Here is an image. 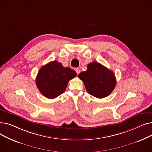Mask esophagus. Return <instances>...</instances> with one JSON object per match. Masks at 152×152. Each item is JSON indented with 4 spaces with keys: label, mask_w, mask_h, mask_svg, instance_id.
I'll return each mask as SVG.
<instances>
[{
    "label": "esophagus",
    "mask_w": 152,
    "mask_h": 152,
    "mask_svg": "<svg viewBox=\"0 0 152 152\" xmlns=\"http://www.w3.org/2000/svg\"><path fill=\"white\" fill-rule=\"evenodd\" d=\"M75 71H76V73H77V75H79V73H80V69H79V68H75Z\"/></svg>",
    "instance_id": "esophagus-1"
}]
</instances>
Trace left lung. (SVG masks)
Listing matches in <instances>:
<instances>
[{
  "label": "left lung",
  "mask_w": 152,
  "mask_h": 152,
  "mask_svg": "<svg viewBox=\"0 0 152 152\" xmlns=\"http://www.w3.org/2000/svg\"><path fill=\"white\" fill-rule=\"evenodd\" d=\"M78 77L83 81L87 92L99 99L108 96L116 84L113 72L97 61L88 64L87 70L79 73Z\"/></svg>",
  "instance_id": "left-lung-1"
}]
</instances>
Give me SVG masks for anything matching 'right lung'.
I'll list each match as a JSON object with an SVG mask.
<instances>
[{"label":"right lung","mask_w":152,"mask_h":152,"mask_svg":"<svg viewBox=\"0 0 152 152\" xmlns=\"http://www.w3.org/2000/svg\"><path fill=\"white\" fill-rule=\"evenodd\" d=\"M76 71L54 60L39 69L36 84L39 91L48 99H55L65 92L68 81L76 76Z\"/></svg>","instance_id":"right-lung-1"}]
</instances>
